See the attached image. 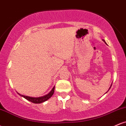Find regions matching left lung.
I'll use <instances>...</instances> for the list:
<instances>
[{
  "mask_svg": "<svg viewBox=\"0 0 126 126\" xmlns=\"http://www.w3.org/2000/svg\"><path fill=\"white\" fill-rule=\"evenodd\" d=\"M103 40V41L104 42V43H105V44H106V43H105V40ZM111 87V86H110V88H109V89H108V90H110V88ZM107 92H108V91H107Z\"/></svg>",
  "mask_w": 126,
  "mask_h": 126,
  "instance_id": "1",
  "label": "left lung"
}]
</instances>
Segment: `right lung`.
Returning <instances> with one entry per match:
<instances>
[{"label": "right lung", "instance_id": "right-lung-1", "mask_svg": "<svg viewBox=\"0 0 126 126\" xmlns=\"http://www.w3.org/2000/svg\"><path fill=\"white\" fill-rule=\"evenodd\" d=\"M54 92V86L53 88V89H51V91H50V92L48 94L44 95V96H40V97H37V98H35V97H31V96H25V95H23L21 94H18L20 96H22L24 98H25L26 99H27L28 101H31V102H33L34 104H40L42 103V102H45L47 100H48L50 98H51L52 96V95H53Z\"/></svg>", "mask_w": 126, "mask_h": 126}]
</instances>
